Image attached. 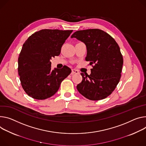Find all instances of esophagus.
<instances>
[{"label":"esophagus","instance_id":"esophagus-1","mask_svg":"<svg viewBox=\"0 0 146 146\" xmlns=\"http://www.w3.org/2000/svg\"><path fill=\"white\" fill-rule=\"evenodd\" d=\"M79 73L78 71L77 70H76V69H72V74H77V73Z\"/></svg>","mask_w":146,"mask_h":146}]
</instances>
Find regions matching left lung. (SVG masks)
Segmentation results:
<instances>
[{
  "mask_svg": "<svg viewBox=\"0 0 146 146\" xmlns=\"http://www.w3.org/2000/svg\"><path fill=\"white\" fill-rule=\"evenodd\" d=\"M71 38L86 44V60L92 67L90 75L81 73L83 80L77 86L78 91L92 101L107 98L114 91L121 77L123 60L118 44L110 35L100 29L79 30Z\"/></svg>",
  "mask_w": 146,
  "mask_h": 146,
  "instance_id": "left-lung-1",
  "label": "left lung"
}]
</instances>
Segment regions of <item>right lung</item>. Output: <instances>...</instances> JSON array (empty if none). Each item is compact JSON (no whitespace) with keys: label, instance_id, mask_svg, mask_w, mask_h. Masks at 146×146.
<instances>
[{"label":"right lung","instance_id":"obj_1","mask_svg":"<svg viewBox=\"0 0 146 146\" xmlns=\"http://www.w3.org/2000/svg\"><path fill=\"white\" fill-rule=\"evenodd\" d=\"M72 31L41 30L24 43L18 59V73L21 86L30 97L41 100L52 97L70 74L71 69L66 66L51 70L50 60L60 55L63 44Z\"/></svg>","mask_w":146,"mask_h":146}]
</instances>
